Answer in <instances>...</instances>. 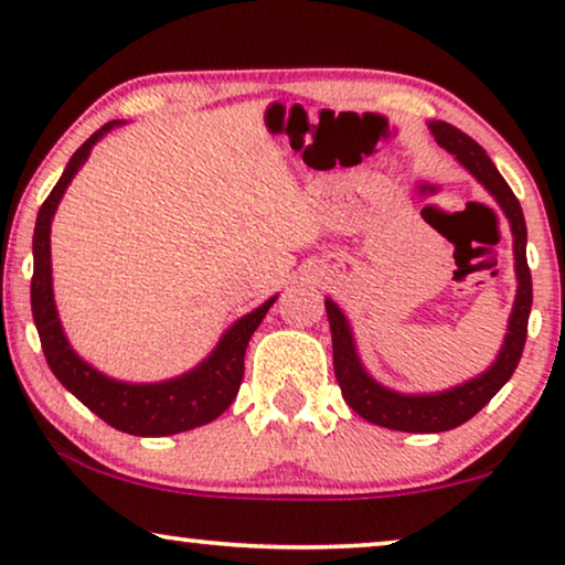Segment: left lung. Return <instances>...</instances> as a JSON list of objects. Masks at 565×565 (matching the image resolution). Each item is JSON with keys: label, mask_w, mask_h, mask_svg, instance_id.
I'll return each instance as SVG.
<instances>
[{"label": "left lung", "mask_w": 565, "mask_h": 565, "mask_svg": "<svg viewBox=\"0 0 565 565\" xmlns=\"http://www.w3.org/2000/svg\"><path fill=\"white\" fill-rule=\"evenodd\" d=\"M431 136L443 146L445 151L455 153V159L483 184L486 190L497 198L501 211L509 218L514 236V269H516V298L512 316H509V329L501 344V352L493 365L481 373L473 381L455 385L450 391L443 393H422V396H406V393L388 391L362 367L354 350V339L350 321L339 311L334 300H323L327 303V316L331 327V347H334V375L342 388V396L362 419L377 424L385 429L398 431H447L460 427L468 419L481 412L489 401L497 396L512 373L520 365L524 339H527V319L532 308V277L527 267V226H524V215L520 207V200L514 198L512 188H509L493 161L486 157L483 146H478L468 134L460 128L450 126L445 120L429 122Z\"/></svg>", "instance_id": "8db88e82"}]
</instances>
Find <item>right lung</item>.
Instances as JSON below:
<instances>
[{
	"label": "right lung",
	"instance_id": "1",
	"mask_svg": "<svg viewBox=\"0 0 565 565\" xmlns=\"http://www.w3.org/2000/svg\"><path fill=\"white\" fill-rule=\"evenodd\" d=\"M120 126V120L105 122L97 134H92L74 157L45 198L38 211L35 234H33V282H30V303H33V321L41 337V347L53 375L58 377L66 391H72L92 414L110 424V427L128 431L136 437H167L177 431H188L203 424L218 419V416L236 398L238 385L244 377V354L246 344L259 327L269 306L275 303L273 296L267 303L254 308L231 327L221 342L211 352V358L200 362L195 370L164 383H120L113 381L95 367L87 365L79 354L72 350L68 339L61 329L56 303H53L51 282V221L53 213L64 198L68 182L87 161L92 146L103 138L107 130Z\"/></svg>",
	"mask_w": 565,
	"mask_h": 565
}]
</instances>
